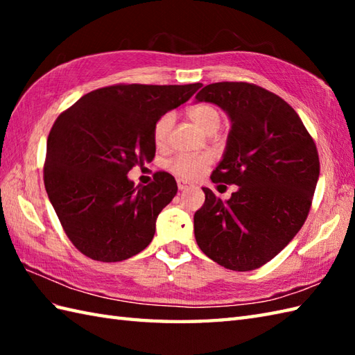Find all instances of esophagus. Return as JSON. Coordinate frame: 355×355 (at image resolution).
Listing matches in <instances>:
<instances>
[{
	"label": "esophagus",
	"mask_w": 355,
	"mask_h": 355,
	"mask_svg": "<svg viewBox=\"0 0 355 355\" xmlns=\"http://www.w3.org/2000/svg\"><path fill=\"white\" fill-rule=\"evenodd\" d=\"M177 186L180 191H186V189H189V187H192V184L184 182V180H177Z\"/></svg>",
	"instance_id": "34e87169"
}]
</instances>
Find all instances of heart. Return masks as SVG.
I'll list each match as a JSON object with an SVG mask.
<instances>
[{
	"label": "heart",
	"mask_w": 355,
	"mask_h": 355,
	"mask_svg": "<svg viewBox=\"0 0 355 355\" xmlns=\"http://www.w3.org/2000/svg\"><path fill=\"white\" fill-rule=\"evenodd\" d=\"M187 116H189V119L200 128V130H202L207 134H214L218 128L221 126V122H223L221 111L212 103L193 105V107L187 110ZM173 120H175V116H173V112L171 111L164 112L163 116L158 117V120L153 128V139L157 146H163L166 140H168ZM210 160H212V158H210L207 154H201V155L182 154L172 158L169 162V169L178 177L192 180L201 175V172L210 164Z\"/></svg>",
	"instance_id": "heart-1"
}]
</instances>
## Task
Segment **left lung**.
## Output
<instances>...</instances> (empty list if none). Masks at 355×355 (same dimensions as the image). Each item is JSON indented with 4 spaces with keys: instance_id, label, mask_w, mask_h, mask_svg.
I'll use <instances>...</instances> for the list:
<instances>
[{
    "instance_id": "left-lung-1",
    "label": "left lung",
    "mask_w": 355,
    "mask_h": 355,
    "mask_svg": "<svg viewBox=\"0 0 355 355\" xmlns=\"http://www.w3.org/2000/svg\"><path fill=\"white\" fill-rule=\"evenodd\" d=\"M195 99L218 105L232 120L227 149L210 178L238 186L227 201L202 187L206 201L193 215L195 239L220 266L256 270L304 225L320 172L318 148L297 112L262 87L216 82Z\"/></svg>"
}]
</instances>
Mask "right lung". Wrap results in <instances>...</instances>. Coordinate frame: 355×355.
<instances>
[{"instance_id": "add662e5", "label": "right lung", "mask_w": 355, "mask_h": 355, "mask_svg": "<svg viewBox=\"0 0 355 355\" xmlns=\"http://www.w3.org/2000/svg\"><path fill=\"white\" fill-rule=\"evenodd\" d=\"M116 84L82 96L59 114L47 139L44 184L65 235L87 258L119 262L140 253L175 197L168 172L134 187L126 173L153 162V128L201 88Z\"/></svg>"}]
</instances>
